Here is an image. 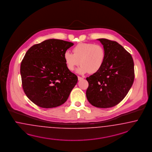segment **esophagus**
<instances>
[{
	"label": "esophagus",
	"instance_id": "1",
	"mask_svg": "<svg viewBox=\"0 0 152 152\" xmlns=\"http://www.w3.org/2000/svg\"><path fill=\"white\" fill-rule=\"evenodd\" d=\"M83 79H84L83 77H81L78 76V80H83Z\"/></svg>",
	"mask_w": 152,
	"mask_h": 152
}]
</instances>
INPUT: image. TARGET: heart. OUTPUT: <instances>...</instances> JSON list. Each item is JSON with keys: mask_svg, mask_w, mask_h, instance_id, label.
Instances as JSON below:
<instances>
[{"mask_svg": "<svg viewBox=\"0 0 152 152\" xmlns=\"http://www.w3.org/2000/svg\"><path fill=\"white\" fill-rule=\"evenodd\" d=\"M73 53L66 51L64 60L67 68L73 71L80 63L77 69L79 74L97 72L103 66L105 59V51L102 46L91 43H80L75 46Z\"/></svg>", "mask_w": 152, "mask_h": 152, "instance_id": "b5f03b06", "label": "heart"}]
</instances>
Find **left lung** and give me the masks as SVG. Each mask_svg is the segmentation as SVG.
<instances>
[{
	"label": "left lung",
	"instance_id": "8db88e82",
	"mask_svg": "<svg viewBox=\"0 0 152 152\" xmlns=\"http://www.w3.org/2000/svg\"><path fill=\"white\" fill-rule=\"evenodd\" d=\"M97 40L103 45L105 59L99 71L86 77V96L91 105L109 108L121 102L133 84L134 61L118 43L105 38Z\"/></svg>",
	"mask_w": 152,
	"mask_h": 152
}]
</instances>
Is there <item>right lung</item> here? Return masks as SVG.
I'll return each mask as SVG.
<instances>
[{
    "label": "right lung",
    "mask_w": 152,
    "mask_h": 152,
    "mask_svg": "<svg viewBox=\"0 0 152 152\" xmlns=\"http://www.w3.org/2000/svg\"><path fill=\"white\" fill-rule=\"evenodd\" d=\"M73 43L49 39L31 46L20 66L23 88L32 102L42 108L65 103L77 83L65 64L64 54Z\"/></svg>",
    "instance_id": "add662e5"
}]
</instances>
